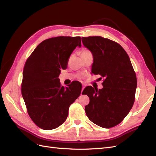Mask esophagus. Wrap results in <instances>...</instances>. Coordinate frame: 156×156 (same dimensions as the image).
I'll use <instances>...</instances> for the list:
<instances>
[{"mask_svg": "<svg viewBox=\"0 0 156 156\" xmlns=\"http://www.w3.org/2000/svg\"><path fill=\"white\" fill-rule=\"evenodd\" d=\"M84 87H85V85H84V84H83V87H82V90H81V95H82V94H83V90H84Z\"/></svg>", "mask_w": 156, "mask_h": 156, "instance_id": "obj_1", "label": "esophagus"}]
</instances>
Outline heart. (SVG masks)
I'll use <instances>...</instances> for the list:
<instances>
[{
    "mask_svg": "<svg viewBox=\"0 0 156 156\" xmlns=\"http://www.w3.org/2000/svg\"><path fill=\"white\" fill-rule=\"evenodd\" d=\"M88 52H90L89 51L87 50V49H84L82 51V53L81 54H84V53H88Z\"/></svg>",
    "mask_w": 156,
    "mask_h": 156,
    "instance_id": "obj_1",
    "label": "heart"
}]
</instances>
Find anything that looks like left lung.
I'll return each instance as SVG.
<instances>
[{
    "label": "left lung",
    "instance_id": "left-lung-1",
    "mask_svg": "<svg viewBox=\"0 0 156 156\" xmlns=\"http://www.w3.org/2000/svg\"><path fill=\"white\" fill-rule=\"evenodd\" d=\"M81 39L93 55L92 73L104 78L101 89L91 86L84 89L83 94L90 98L86 114L93 123L110 128L120 124L133 107L136 74L128 55L116 42L101 36Z\"/></svg>",
    "mask_w": 156,
    "mask_h": 156
}]
</instances>
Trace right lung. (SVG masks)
Instances as JSON below:
<instances>
[{
  "label": "right lung",
  "instance_id": "obj_1",
  "mask_svg": "<svg viewBox=\"0 0 156 156\" xmlns=\"http://www.w3.org/2000/svg\"><path fill=\"white\" fill-rule=\"evenodd\" d=\"M77 46H81L79 36L51 37L41 42L26 61L22 96L30 119L41 129L51 130L62 124L70 105L81 94V84L73 82L64 87L58 78Z\"/></svg>",
  "mask_w": 156,
  "mask_h": 156
}]
</instances>
